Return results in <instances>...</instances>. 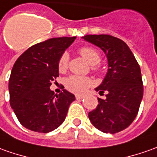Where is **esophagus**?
Wrapping results in <instances>:
<instances>
[{
	"label": "esophagus",
	"instance_id": "1",
	"mask_svg": "<svg viewBox=\"0 0 157 157\" xmlns=\"http://www.w3.org/2000/svg\"><path fill=\"white\" fill-rule=\"evenodd\" d=\"M84 97H85L84 95H78V94H77V95H75V99H76V100H82Z\"/></svg>",
	"mask_w": 157,
	"mask_h": 157
}]
</instances>
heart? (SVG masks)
I'll list each match as a JSON object with an SVG mask.
<instances>
[{
  "mask_svg": "<svg viewBox=\"0 0 157 157\" xmlns=\"http://www.w3.org/2000/svg\"><path fill=\"white\" fill-rule=\"evenodd\" d=\"M79 53L86 59L92 66L93 70H98V63L101 61V55L95 48L91 46H82L79 49ZM69 55L68 53H63L58 59L57 68L60 72H64L68 68ZM93 80L87 76L81 75H70L65 80L66 88L74 94H83L88 87L93 85Z\"/></svg>",
  "mask_w": 157,
  "mask_h": 157,
  "instance_id": "obj_1",
  "label": "heart"
}]
</instances>
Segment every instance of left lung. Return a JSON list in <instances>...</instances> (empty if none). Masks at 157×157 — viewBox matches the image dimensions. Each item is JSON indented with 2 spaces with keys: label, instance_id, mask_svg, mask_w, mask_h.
<instances>
[{
  "label": "left lung",
  "instance_id": "1",
  "mask_svg": "<svg viewBox=\"0 0 157 157\" xmlns=\"http://www.w3.org/2000/svg\"><path fill=\"white\" fill-rule=\"evenodd\" d=\"M83 38L100 47L108 60L104 81L95 88L106 99L98 98L96 108L88 113L94 126L114 134L127 128L137 117L144 94L141 70L132 51L119 38L107 35H86Z\"/></svg>",
  "mask_w": 157,
  "mask_h": 157
}]
</instances>
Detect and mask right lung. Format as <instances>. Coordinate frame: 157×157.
<instances>
[{
  "label": "right lung",
  "mask_w": 157,
  "mask_h": 157,
  "mask_svg": "<svg viewBox=\"0 0 157 157\" xmlns=\"http://www.w3.org/2000/svg\"><path fill=\"white\" fill-rule=\"evenodd\" d=\"M75 37L53 38L27 49L12 69L8 89L10 105L20 123L31 131L47 133L64 121L73 94L50 89L59 76L57 63Z\"/></svg>",
  "instance_id": "1"
}]
</instances>
